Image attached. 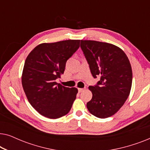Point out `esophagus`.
Wrapping results in <instances>:
<instances>
[{"mask_svg": "<svg viewBox=\"0 0 150 150\" xmlns=\"http://www.w3.org/2000/svg\"><path fill=\"white\" fill-rule=\"evenodd\" d=\"M85 89V88H84V89H83V88H79V93H81V92L83 91Z\"/></svg>", "mask_w": 150, "mask_h": 150, "instance_id": "esophagus-1", "label": "esophagus"}]
</instances>
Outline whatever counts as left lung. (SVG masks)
Masks as SVG:
<instances>
[{
	"label": "left lung",
	"mask_w": 150,
	"mask_h": 150,
	"mask_svg": "<svg viewBox=\"0 0 150 150\" xmlns=\"http://www.w3.org/2000/svg\"><path fill=\"white\" fill-rule=\"evenodd\" d=\"M82 50L98 85L89 86L92 98L87 103L89 111L99 118L113 115L126 101L132 87L130 61L118 46L94 40H81Z\"/></svg>",
	"instance_id": "left-lung-1"
}]
</instances>
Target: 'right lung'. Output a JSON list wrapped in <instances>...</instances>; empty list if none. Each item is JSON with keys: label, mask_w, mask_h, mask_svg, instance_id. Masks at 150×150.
I'll return each instance as SVG.
<instances>
[{"label": "right lung", "mask_w": 150, "mask_h": 150, "mask_svg": "<svg viewBox=\"0 0 150 150\" xmlns=\"http://www.w3.org/2000/svg\"><path fill=\"white\" fill-rule=\"evenodd\" d=\"M79 40H68L37 46L26 57L22 85L31 106L42 115L58 119L70 110L78 89L57 83L65 63L80 46Z\"/></svg>", "instance_id": "right-lung-1"}]
</instances>
